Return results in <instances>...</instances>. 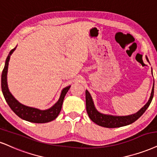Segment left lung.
I'll list each match as a JSON object with an SVG mask.
<instances>
[{
  "mask_svg": "<svg viewBox=\"0 0 157 157\" xmlns=\"http://www.w3.org/2000/svg\"><path fill=\"white\" fill-rule=\"evenodd\" d=\"M146 59L147 61L149 62L147 57ZM154 86H153L149 100H148V102L141 108L140 111L135 114L125 116V117H115V116L111 115H105V114H102L98 112L96 110L95 107H94L93 100H92V98L90 95V92L87 90H86V107L89 117L90 118V119L93 122L97 124L98 125L107 127V128H116V127H124V126L130 124L135 122L137 119H138L144 113V112L146 111L147 108H148L151 102L153 97H154Z\"/></svg>",
  "mask_w": 157,
  "mask_h": 157,
  "instance_id": "8db88e82",
  "label": "left lung"
}]
</instances>
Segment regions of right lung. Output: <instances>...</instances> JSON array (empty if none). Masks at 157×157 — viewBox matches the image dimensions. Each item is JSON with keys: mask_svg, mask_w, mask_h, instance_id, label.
Masks as SVG:
<instances>
[{"mask_svg": "<svg viewBox=\"0 0 157 157\" xmlns=\"http://www.w3.org/2000/svg\"><path fill=\"white\" fill-rule=\"evenodd\" d=\"M16 47L11 49V52H9V55H8L6 59L5 66L1 75V89L6 101L8 105H9V107L11 108V109L19 117L25 120V121L33 123H46L53 121L59 115V112L61 111L62 105H63L64 98H65V94H66L67 91L69 90L71 86H68L63 89L59 100L49 109L41 111V110L37 109V108L28 107V106L21 104L10 93L7 85V72L9 62V59H10L11 54L16 49Z\"/></svg>", "mask_w": 157, "mask_h": 157, "instance_id": "1", "label": "right lung"}]
</instances>
